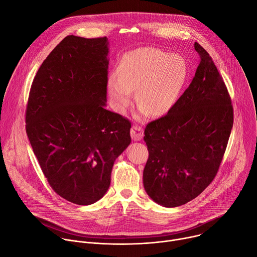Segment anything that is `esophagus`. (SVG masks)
Instances as JSON below:
<instances>
[{
	"instance_id": "esophagus-1",
	"label": "esophagus",
	"mask_w": 257,
	"mask_h": 257,
	"mask_svg": "<svg viewBox=\"0 0 257 257\" xmlns=\"http://www.w3.org/2000/svg\"><path fill=\"white\" fill-rule=\"evenodd\" d=\"M131 137L134 141H139L143 138V135H144V132L142 130V128L140 126H133L131 128Z\"/></svg>"
}]
</instances>
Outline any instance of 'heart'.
Masks as SVG:
<instances>
[{"mask_svg":"<svg viewBox=\"0 0 257 257\" xmlns=\"http://www.w3.org/2000/svg\"><path fill=\"white\" fill-rule=\"evenodd\" d=\"M188 64L179 54L143 48L127 54L120 62L117 76L107 80V90L116 108L124 112L136 90L142 114H167L178 101L188 78Z\"/></svg>","mask_w":257,"mask_h":257,"instance_id":"heart-1","label":"heart"}]
</instances>
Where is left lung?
I'll return each instance as SVG.
<instances>
[{
	"label": "left lung",
	"instance_id": "8db88e82",
	"mask_svg": "<svg viewBox=\"0 0 257 257\" xmlns=\"http://www.w3.org/2000/svg\"><path fill=\"white\" fill-rule=\"evenodd\" d=\"M195 76L168 114L148 124L149 160L143 170L148 195L165 207L197 197L215 177L233 127V106L225 82L197 43Z\"/></svg>",
	"mask_w": 257,
	"mask_h": 257
}]
</instances>
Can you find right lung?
Here are the masks:
<instances>
[{"mask_svg":"<svg viewBox=\"0 0 257 257\" xmlns=\"http://www.w3.org/2000/svg\"><path fill=\"white\" fill-rule=\"evenodd\" d=\"M106 38L68 35L33 79L26 133L54 191L79 205L99 200L116 159L131 142V123L108 111Z\"/></svg>","mask_w":257,"mask_h":257,"instance_id":"add662e5","label":"right lung"}]
</instances>
